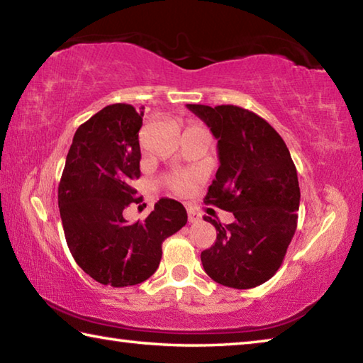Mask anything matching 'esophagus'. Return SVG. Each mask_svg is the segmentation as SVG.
Segmentation results:
<instances>
[{
  "instance_id": "34e87169",
  "label": "esophagus",
  "mask_w": 363,
  "mask_h": 363,
  "mask_svg": "<svg viewBox=\"0 0 363 363\" xmlns=\"http://www.w3.org/2000/svg\"><path fill=\"white\" fill-rule=\"evenodd\" d=\"M187 216H189V223H196V220H200V213H196L192 208H187Z\"/></svg>"
}]
</instances>
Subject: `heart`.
<instances>
[{"label":"heart","instance_id":"obj_1","mask_svg":"<svg viewBox=\"0 0 363 363\" xmlns=\"http://www.w3.org/2000/svg\"><path fill=\"white\" fill-rule=\"evenodd\" d=\"M196 179H199V177L194 174L174 173V174H169L167 179H164V182H167V186L177 195H186L192 190Z\"/></svg>","mask_w":363,"mask_h":363}]
</instances>
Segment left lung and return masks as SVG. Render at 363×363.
Instances as JSON below:
<instances>
[{"instance_id":"8db88e82","label":"left lung","mask_w":363,"mask_h":363,"mask_svg":"<svg viewBox=\"0 0 363 363\" xmlns=\"http://www.w3.org/2000/svg\"><path fill=\"white\" fill-rule=\"evenodd\" d=\"M187 107L218 139L220 164L205 203L235 218L223 224L205 216L216 227V242L201 251V264L220 285L255 288L274 277L296 232V167L285 140L255 112L237 106Z\"/></svg>"}]
</instances>
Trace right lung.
<instances>
[{
	"label": "right lung",
	"instance_id": "right-lung-1",
	"mask_svg": "<svg viewBox=\"0 0 363 363\" xmlns=\"http://www.w3.org/2000/svg\"><path fill=\"white\" fill-rule=\"evenodd\" d=\"M143 112L112 104L73 136L59 182V211L73 259L102 285L143 284L162 261V243L182 229L187 213L162 199L145 220L130 224L123 210L140 203L131 182L140 177Z\"/></svg>",
	"mask_w": 363,
	"mask_h": 363
}]
</instances>
